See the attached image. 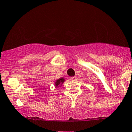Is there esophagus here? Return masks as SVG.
I'll use <instances>...</instances> for the list:
<instances>
[{"mask_svg": "<svg viewBox=\"0 0 132 132\" xmlns=\"http://www.w3.org/2000/svg\"><path fill=\"white\" fill-rule=\"evenodd\" d=\"M77 77H70V80H72V81H76V80H77Z\"/></svg>", "mask_w": 132, "mask_h": 132, "instance_id": "esophagus-1", "label": "esophagus"}]
</instances>
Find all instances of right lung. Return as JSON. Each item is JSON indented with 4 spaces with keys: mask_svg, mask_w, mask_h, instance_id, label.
Segmentation results:
<instances>
[{
    "mask_svg": "<svg viewBox=\"0 0 132 132\" xmlns=\"http://www.w3.org/2000/svg\"><path fill=\"white\" fill-rule=\"evenodd\" d=\"M65 81V79L63 78H60L59 79H58V80H57L55 82V86H58V87H59V86H60L62 83L64 82Z\"/></svg>",
    "mask_w": 132,
    "mask_h": 132,
    "instance_id": "1",
    "label": "right lung"
}]
</instances>
